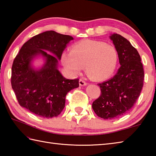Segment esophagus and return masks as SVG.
Returning <instances> with one entry per match:
<instances>
[{
  "mask_svg": "<svg viewBox=\"0 0 156 156\" xmlns=\"http://www.w3.org/2000/svg\"><path fill=\"white\" fill-rule=\"evenodd\" d=\"M79 84H80V87H84V86L87 85V83L84 80H82V79H80V80H79Z\"/></svg>",
  "mask_w": 156,
  "mask_h": 156,
  "instance_id": "esophagus-1",
  "label": "esophagus"
}]
</instances>
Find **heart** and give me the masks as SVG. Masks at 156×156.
I'll use <instances>...</instances> for the list:
<instances>
[{"label":"heart","instance_id":"b5f03b06","mask_svg":"<svg viewBox=\"0 0 156 156\" xmlns=\"http://www.w3.org/2000/svg\"><path fill=\"white\" fill-rule=\"evenodd\" d=\"M119 54L114 46L99 41L85 40L64 53L62 62L72 74H78L86 67V72L92 80L101 81L110 78L117 67Z\"/></svg>","mask_w":156,"mask_h":156}]
</instances>
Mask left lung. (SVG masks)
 <instances>
[{
    "mask_svg": "<svg viewBox=\"0 0 156 156\" xmlns=\"http://www.w3.org/2000/svg\"><path fill=\"white\" fill-rule=\"evenodd\" d=\"M110 39L117 49L121 67L110 80L98 84L101 94L92 103L98 117L113 119L131 110L142 90L144 71L137 50L127 39L113 34Z\"/></svg>",
    "mask_w": 156,
    "mask_h": 156,
    "instance_id": "obj_1",
    "label": "left lung"
}]
</instances>
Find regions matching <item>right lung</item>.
<instances>
[{
	"mask_svg": "<svg viewBox=\"0 0 156 156\" xmlns=\"http://www.w3.org/2000/svg\"><path fill=\"white\" fill-rule=\"evenodd\" d=\"M73 39L72 36L48 31L23 44L13 61L11 71L12 88L22 107L47 119L61 113L66 94L79 87V79H66L58 69L63 51ZM39 55L46 62L37 70L32 68L31 62Z\"/></svg>",
	"mask_w": 156,
	"mask_h": 156,
	"instance_id": "right-lung-1",
	"label": "right lung"
}]
</instances>
